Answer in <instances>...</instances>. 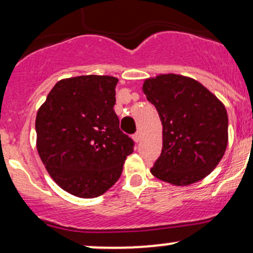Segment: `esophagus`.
I'll list each match as a JSON object with an SVG mask.
<instances>
[{
	"label": "esophagus",
	"instance_id": "1",
	"mask_svg": "<svg viewBox=\"0 0 253 253\" xmlns=\"http://www.w3.org/2000/svg\"><path fill=\"white\" fill-rule=\"evenodd\" d=\"M132 138H133V140H134V141H135V143H138V141H139V140H140V133H139V132H136V133H134V134H133V136H132Z\"/></svg>",
	"mask_w": 253,
	"mask_h": 253
}]
</instances>
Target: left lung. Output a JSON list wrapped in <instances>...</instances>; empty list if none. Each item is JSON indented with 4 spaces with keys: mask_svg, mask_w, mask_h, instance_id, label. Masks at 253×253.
Here are the masks:
<instances>
[{
    "mask_svg": "<svg viewBox=\"0 0 253 253\" xmlns=\"http://www.w3.org/2000/svg\"><path fill=\"white\" fill-rule=\"evenodd\" d=\"M143 91L163 125L162 153L151 173L175 185L210 175L227 147L223 104L197 81L173 74L146 80Z\"/></svg>",
    "mask_w": 253,
    "mask_h": 253,
    "instance_id": "8db88e82",
    "label": "left lung"
}]
</instances>
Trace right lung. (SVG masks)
I'll list each match as a JSON object with an SVG mask.
<instances>
[{
  "label": "right lung",
  "instance_id": "right-lung-1",
  "mask_svg": "<svg viewBox=\"0 0 253 253\" xmlns=\"http://www.w3.org/2000/svg\"><path fill=\"white\" fill-rule=\"evenodd\" d=\"M117 83L97 75L62 80L38 110V153L53 181L75 196L106 193L134 149L114 112Z\"/></svg>",
  "mask_w": 253,
  "mask_h": 253
}]
</instances>
